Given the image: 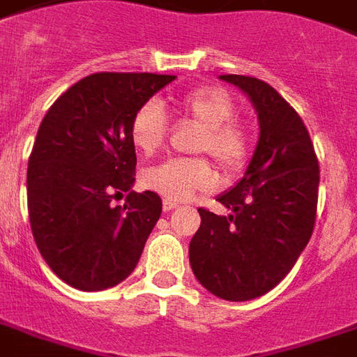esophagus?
Listing matches in <instances>:
<instances>
[{
    "label": "esophagus",
    "mask_w": 357,
    "mask_h": 357,
    "mask_svg": "<svg viewBox=\"0 0 357 357\" xmlns=\"http://www.w3.org/2000/svg\"><path fill=\"white\" fill-rule=\"evenodd\" d=\"M174 208H178V202H174V200H168V199L162 200V210H165V212H170V210H174Z\"/></svg>",
    "instance_id": "1"
}]
</instances>
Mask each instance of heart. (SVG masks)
<instances>
[{
	"label": "heart",
	"mask_w": 357,
	"mask_h": 357,
	"mask_svg": "<svg viewBox=\"0 0 357 357\" xmlns=\"http://www.w3.org/2000/svg\"><path fill=\"white\" fill-rule=\"evenodd\" d=\"M179 115L202 128L195 149L206 151L225 172H238L250 155V136L240 123L232 121L236 105L221 89H199L179 96L176 102ZM165 109L157 102L139 105L130 121V142L142 155H153L166 139ZM218 181L215 172L204 158H168L149 166L142 174L145 189L158 192L174 202L191 199L195 192L210 191Z\"/></svg>",
	"instance_id": "obj_1"
}]
</instances>
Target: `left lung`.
Instances as JSON below:
<instances>
[{
    "instance_id": "1",
    "label": "left lung",
    "mask_w": 357,
    "mask_h": 357,
    "mask_svg": "<svg viewBox=\"0 0 357 357\" xmlns=\"http://www.w3.org/2000/svg\"><path fill=\"white\" fill-rule=\"evenodd\" d=\"M219 79L252 102L259 139L242 179L218 197L231 213L199 210L189 261L215 297L250 301L286 278L312 236L319 166L305 123L271 84L245 75Z\"/></svg>"
}]
</instances>
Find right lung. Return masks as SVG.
Listing matches in <instances>:
<instances>
[{
	"mask_svg": "<svg viewBox=\"0 0 357 357\" xmlns=\"http://www.w3.org/2000/svg\"><path fill=\"white\" fill-rule=\"evenodd\" d=\"M176 75L94 73L70 86L41 121L28 160V212L39 253L81 291L117 286L136 268L162 200L134 192L130 121ZM128 192L125 206L113 196Z\"/></svg>",
	"mask_w": 357,
	"mask_h": 357,
	"instance_id": "1",
	"label": "right lung"
}]
</instances>
